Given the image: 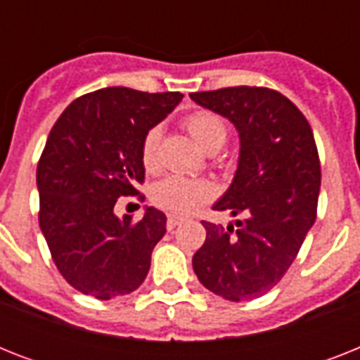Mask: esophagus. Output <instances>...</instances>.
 I'll list each match as a JSON object with an SVG mask.
<instances>
[{
    "label": "esophagus",
    "instance_id": "1",
    "mask_svg": "<svg viewBox=\"0 0 360 360\" xmlns=\"http://www.w3.org/2000/svg\"><path fill=\"white\" fill-rule=\"evenodd\" d=\"M181 222H183V219H181V217H174V214H169L168 222H166V228H168V230H174V228H177Z\"/></svg>",
    "mask_w": 360,
    "mask_h": 360
}]
</instances>
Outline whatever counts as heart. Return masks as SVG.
I'll use <instances>...</instances> for the list:
<instances>
[{
    "label": "heart",
    "mask_w": 360,
    "mask_h": 360,
    "mask_svg": "<svg viewBox=\"0 0 360 360\" xmlns=\"http://www.w3.org/2000/svg\"><path fill=\"white\" fill-rule=\"evenodd\" d=\"M185 127L200 147L205 151L226 141L228 129L220 115L200 110L186 115ZM158 143H160V127L146 130L140 143V157L143 168L155 172L158 166ZM213 198V186L203 179H192L185 175H168L157 181L151 188V202L158 209L172 214H188Z\"/></svg>",
    "instance_id": "obj_1"
}]
</instances>
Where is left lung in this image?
Instances as JSON below:
<instances>
[{
	"label": "left lung",
	"mask_w": 360,
	"mask_h": 360,
	"mask_svg": "<svg viewBox=\"0 0 360 360\" xmlns=\"http://www.w3.org/2000/svg\"><path fill=\"white\" fill-rule=\"evenodd\" d=\"M239 132V162L214 211L245 214L228 228L202 224L205 243L192 257L198 280L228 301H250L278 284L316 222L321 168L307 117L267 87L191 93Z\"/></svg>",
	"instance_id": "obj_1"
}]
</instances>
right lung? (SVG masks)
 I'll list each match as a JSON object with an SVG mask.
<instances>
[{"instance_id": "1", "label": "right lung", "mask_w": 360, "mask_h": 360, "mask_svg": "<svg viewBox=\"0 0 360 360\" xmlns=\"http://www.w3.org/2000/svg\"><path fill=\"white\" fill-rule=\"evenodd\" d=\"M179 91L104 87L70 103L50 130L37 164L39 226L63 278L101 301L138 290L166 214L117 217L120 196L138 194L146 177L140 143L181 103Z\"/></svg>"}]
</instances>
